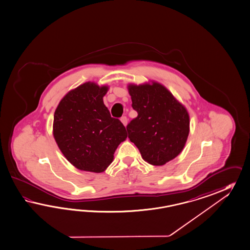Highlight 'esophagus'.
Segmentation results:
<instances>
[{
    "label": "esophagus",
    "mask_w": 250,
    "mask_h": 250,
    "mask_svg": "<svg viewBox=\"0 0 250 250\" xmlns=\"http://www.w3.org/2000/svg\"><path fill=\"white\" fill-rule=\"evenodd\" d=\"M121 121H122L124 126H127V124H128V119H127L126 116H122V118H121Z\"/></svg>",
    "instance_id": "34e87169"
}]
</instances>
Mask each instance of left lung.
Here are the masks:
<instances>
[{"label":"left lung","instance_id":"left-lung-1","mask_svg":"<svg viewBox=\"0 0 250 250\" xmlns=\"http://www.w3.org/2000/svg\"><path fill=\"white\" fill-rule=\"evenodd\" d=\"M128 90L131 106L138 112L127 125L128 139L146 162L162 166L185 146L189 133L188 110L159 83L128 84Z\"/></svg>","mask_w":250,"mask_h":250}]
</instances>
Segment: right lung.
Segmentation results:
<instances>
[{"mask_svg":"<svg viewBox=\"0 0 250 250\" xmlns=\"http://www.w3.org/2000/svg\"><path fill=\"white\" fill-rule=\"evenodd\" d=\"M108 86L82 84L69 91L54 112L53 136L58 147L81 170L101 173L113 160L118 146L127 138L119 119L103 103Z\"/></svg>","mask_w":250,"mask_h":250,"instance_id":"add662e5","label":"right lung"}]
</instances>
